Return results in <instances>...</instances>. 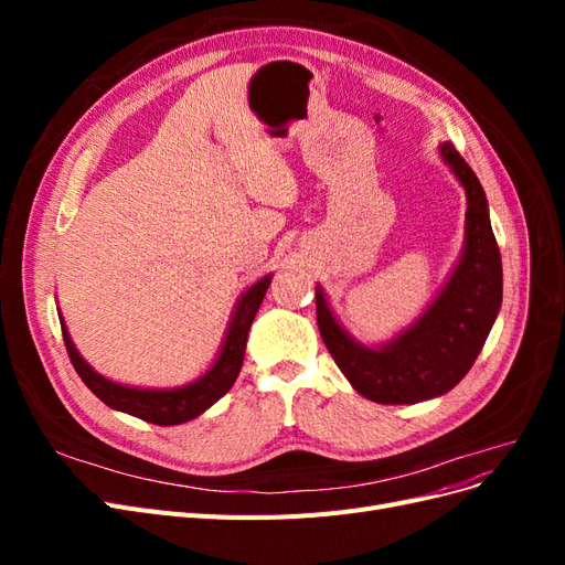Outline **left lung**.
Returning a JSON list of instances; mask_svg holds the SVG:
<instances>
[{
	"label": "left lung",
	"mask_w": 565,
	"mask_h": 565,
	"mask_svg": "<svg viewBox=\"0 0 565 565\" xmlns=\"http://www.w3.org/2000/svg\"><path fill=\"white\" fill-rule=\"evenodd\" d=\"M440 156L467 191V243L448 285L413 328L382 349L361 347L339 328L316 289L324 347L351 386L382 405L419 403L457 386L481 353L502 303V259L483 188L452 143H443Z\"/></svg>",
	"instance_id": "left-lung-1"
}]
</instances>
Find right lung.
I'll return each instance as SVG.
<instances>
[{
	"instance_id": "add662e5",
	"label": "right lung",
	"mask_w": 565,
	"mask_h": 565,
	"mask_svg": "<svg viewBox=\"0 0 565 565\" xmlns=\"http://www.w3.org/2000/svg\"><path fill=\"white\" fill-rule=\"evenodd\" d=\"M268 285H270V276L262 278L259 282L247 289L233 313L224 349H221L216 363L207 374H204V377L181 388H172V391L129 388L100 377L98 372H94L87 363H84V358L73 347L71 334L65 332V324L61 322L65 351L71 355V363L77 370L82 382L87 384V388H92L94 396H98L108 407L146 419L150 424H160V426L183 424L188 419L202 415L207 407H212L237 380V374H241V367L245 361V347H247L252 320L256 311H259Z\"/></svg>"
}]
</instances>
